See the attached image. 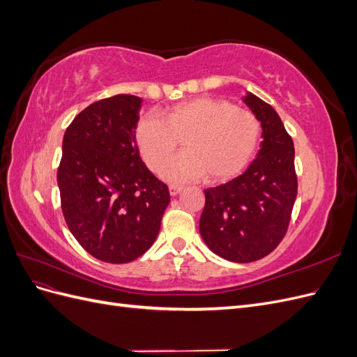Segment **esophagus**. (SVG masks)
Instances as JSON below:
<instances>
[{"label":"esophagus","instance_id":"34e87169","mask_svg":"<svg viewBox=\"0 0 357 357\" xmlns=\"http://www.w3.org/2000/svg\"><path fill=\"white\" fill-rule=\"evenodd\" d=\"M181 190H183V188L176 186V185H171V186H169V195H171V197H177Z\"/></svg>","mask_w":357,"mask_h":357}]
</instances>
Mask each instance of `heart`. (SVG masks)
<instances>
[{
	"label": "heart",
	"mask_w": 357,
	"mask_h": 357,
	"mask_svg": "<svg viewBox=\"0 0 357 357\" xmlns=\"http://www.w3.org/2000/svg\"><path fill=\"white\" fill-rule=\"evenodd\" d=\"M261 122L248 110L229 101L198 96L177 102L162 119L147 114L138 122L135 139L146 165L160 172L183 138L185 152L162 172L171 183H223L240 174L255 158L261 143Z\"/></svg>",
	"instance_id": "b5f03b06"
}]
</instances>
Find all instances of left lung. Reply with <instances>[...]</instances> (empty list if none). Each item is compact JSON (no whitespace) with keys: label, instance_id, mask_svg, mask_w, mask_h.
Instances as JSON below:
<instances>
[{"label":"left lung","instance_id":"1","mask_svg":"<svg viewBox=\"0 0 357 357\" xmlns=\"http://www.w3.org/2000/svg\"><path fill=\"white\" fill-rule=\"evenodd\" d=\"M241 100L261 122V150L241 176L204 190L199 232L213 253L247 264L265 257L283 240L298 180L294 142L278 113L252 92Z\"/></svg>","mask_w":357,"mask_h":357}]
</instances>
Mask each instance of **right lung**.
Here are the masks:
<instances>
[{
  "label": "right lung",
  "mask_w": 357,
  "mask_h": 357,
  "mask_svg": "<svg viewBox=\"0 0 357 357\" xmlns=\"http://www.w3.org/2000/svg\"><path fill=\"white\" fill-rule=\"evenodd\" d=\"M143 100L114 95L74 117L58 168L62 213L86 252L128 264L144 255L169 204L165 183L139 158L135 129Z\"/></svg>",
  "instance_id": "add662e5"
}]
</instances>
